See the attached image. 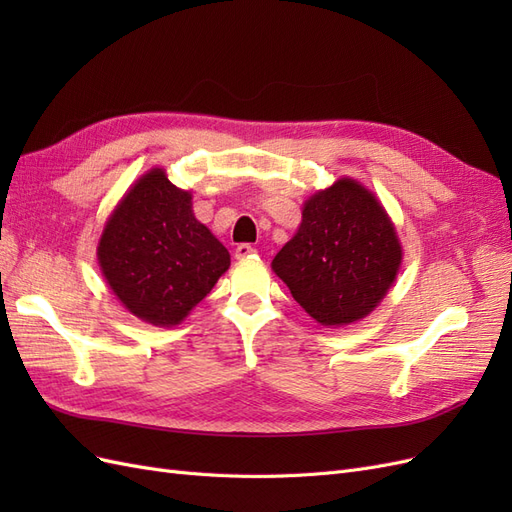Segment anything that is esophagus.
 <instances>
[{
    "instance_id": "34e87169",
    "label": "esophagus",
    "mask_w": 512,
    "mask_h": 512,
    "mask_svg": "<svg viewBox=\"0 0 512 512\" xmlns=\"http://www.w3.org/2000/svg\"><path fill=\"white\" fill-rule=\"evenodd\" d=\"M254 254H256V250H254V247H252L250 243H241V245H237V250H235V256H237L239 260H245V258L254 256Z\"/></svg>"
}]
</instances>
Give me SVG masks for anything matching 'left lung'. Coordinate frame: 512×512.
Instances as JSON below:
<instances>
[{"mask_svg": "<svg viewBox=\"0 0 512 512\" xmlns=\"http://www.w3.org/2000/svg\"><path fill=\"white\" fill-rule=\"evenodd\" d=\"M401 258L395 224L376 194L342 177L305 200L297 232L271 267L322 327H344L374 312Z\"/></svg>", "mask_w": 512, "mask_h": 512, "instance_id": "left-lung-1", "label": "left lung"}]
</instances>
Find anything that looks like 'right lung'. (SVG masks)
<instances>
[{
  "label": "right lung",
  "instance_id": "obj_1",
  "mask_svg": "<svg viewBox=\"0 0 512 512\" xmlns=\"http://www.w3.org/2000/svg\"><path fill=\"white\" fill-rule=\"evenodd\" d=\"M108 288L130 314L156 327H177L230 267V254L196 220L192 192L156 166L108 215L98 241Z\"/></svg>",
  "mask_w": 512,
  "mask_h": 512
}]
</instances>
